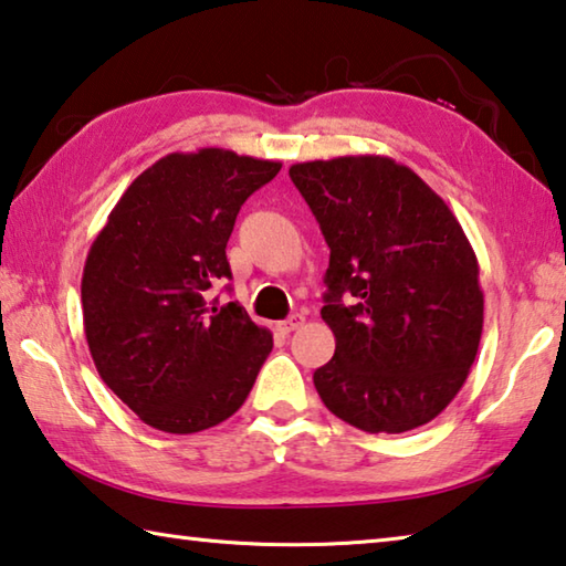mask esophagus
Returning <instances> with one entry per match:
<instances>
[{
    "instance_id": "obj_1",
    "label": "esophagus",
    "mask_w": 566,
    "mask_h": 566,
    "mask_svg": "<svg viewBox=\"0 0 566 566\" xmlns=\"http://www.w3.org/2000/svg\"><path fill=\"white\" fill-rule=\"evenodd\" d=\"M302 324H304V314H292L290 319H284V322L276 324V329H280L282 334H290V332H294V329H300Z\"/></svg>"
}]
</instances>
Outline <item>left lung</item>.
Segmentation results:
<instances>
[{"label":"left lung","instance_id":"1","mask_svg":"<svg viewBox=\"0 0 566 566\" xmlns=\"http://www.w3.org/2000/svg\"><path fill=\"white\" fill-rule=\"evenodd\" d=\"M290 177L329 244L322 319L337 349L314 371L324 407L369 434L427 424L462 389L482 339L462 224L391 157L302 161Z\"/></svg>","mask_w":566,"mask_h":566}]
</instances>
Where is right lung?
<instances>
[{"instance_id": "add662e5", "label": "right lung", "mask_w": 566, "mask_h": 566, "mask_svg": "<svg viewBox=\"0 0 566 566\" xmlns=\"http://www.w3.org/2000/svg\"><path fill=\"white\" fill-rule=\"evenodd\" d=\"M280 161L205 147L161 157L132 181L82 274L84 334L114 395L145 424L195 434L244 405L272 332L242 304L217 306L227 242L249 195Z\"/></svg>"}]
</instances>
